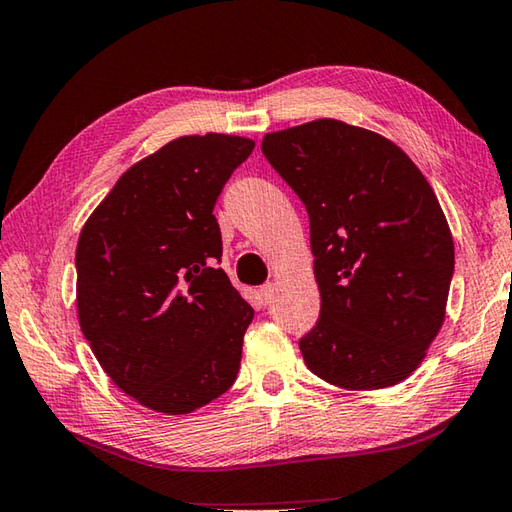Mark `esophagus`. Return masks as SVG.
Listing matches in <instances>:
<instances>
[{"instance_id":"obj_1","label":"esophagus","mask_w":512,"mask_h":512,"mask_svg":"<svg viewBox=\"0 0 512 512\" xmlns=\"http://www.w3.org/2000/svg\"><path fill=\"white\" fill-rule=\"evenodd\" d=\"M274 294H276V285L274 283H267L258 289V296H260V303L269 305L274 301Z\"/></svg>"}]
</instances>
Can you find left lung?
Segmentation results:
<instances>
[{"label":"left lung","instance_id":"left-lung-1","mask_svg":"<svg viewBox=\"0 0 512 512\" xmlns=\"http://www.w3.org/2000/svg\"><path fill=\"white\" fill-rule=\"evenodd\" d=\"M263 153L310 216L321 316L305 365L343 390H383L439 334L455 243L419 167L392 140L321 118L267 133Z\"/></svg>","mask_w":512,"mask_h":512}]
</instances>
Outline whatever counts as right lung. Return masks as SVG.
<instances>
[{
    "label": "right lung",
    "instance_id": "1",
    "mask_svg": "<svg viewBox=\"0 0 512 512\" xmlns=\"http://www.w3.org/2000/svg\"><path fill=\"white\" fill-rule=\"evenodd\" d=\"M254 140L182 136L122 173L75 249L77 318L95 359L140 406L189 414L236 381L254 318L216 260L214 205Z\"/></svg>",
    "mask_w": 512,
    "mask_h": 512
}]
</instances>
